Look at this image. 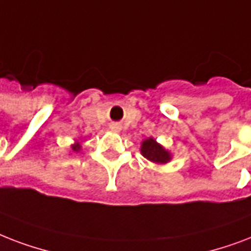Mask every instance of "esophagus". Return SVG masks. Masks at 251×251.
Instances as JSON below:
<instances>
[{
	"mask_svg": "<svg viewBox=\"0 0 251 251\" xmlns=\"http://www.w3.org/2000/svg\"><path fill=\"white\" fill-rule=\"evenodd\" d=\"M111 129L114 132H119L122 128H120V126L118 123H114V124H111Z\"/></svg>",
	"mask_w": 251,
	"mask_h": 251,
	"instance_id": "1",
	"label": "esophagus"
}]
</instances>
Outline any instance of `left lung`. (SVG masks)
Listing matches in <instances>:
<instances>
[{
  "label": "left lung",
  "instance_id": "1",
  "mask_svg": "<svg viewBox=\"0 0 251 251\" xmlns=\"http://www.w3.org/2000/svg\"><path fill=\"white\" fill-rule=\"evenodd\" d=\"M140 152L147 160L152 161L154 164H166L172 160L170 152L157 143L153 137L144 140L141 148H140Z\"/></svg>",
  "mask_w": 251,
  "mask_h": 251
}]
</instances>
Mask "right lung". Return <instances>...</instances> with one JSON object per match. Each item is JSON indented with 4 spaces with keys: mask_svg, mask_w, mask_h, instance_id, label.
Listing matches in <instances>:
<instances>
[{
    "mask_svg": "<svg viewBox=\"0 0 251 251\" xmlns=\"http://www.w3.org/2000/svg\"><path fill=\"white\" fill-rule=\"evenodd\" d=\"M72 149H73L75 152H79V151H81V145H79V143H75L72 145Z\"/></svg>",
    "mask_w": 251,
    "mask_h": 251,
    "instance_id": "obj_1",
    "label": "right lung"
}]
</instances>
